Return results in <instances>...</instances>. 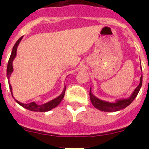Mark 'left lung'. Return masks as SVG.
Instances as JSON below:
<instances>
[{
    "label": "left lung",
    "mask_w": 149,
    "mask_h": 149,
    "mask_svg": "<svg viewBox=\"0 0 149 149\" xmlns=\"http://www.w3.org/2000/svg\"><path fill=\"white\" fill-rule=\"evenodd\" d=\"M142 83H143V74H142L141 77H140V83L138 85L137 87L135 89L132 95L127 99H122L119 101H117L116 103H110V102H107V101H101V100L98 99L96 97H95L92 93H91V89L89 91V96H90V100L92 104L95 108L98 109V110H101V111L104 112H116L119 111V110H122V109L125 108L128 106L129 104H131V102L135 99L136 95L139 93V91L142 86Z\"/></svg>",
    "instance_id": "obj_1"
}]
</instances>
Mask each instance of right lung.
I'll return each mask as SVG.
<instances>
[{
    "label": "right lung",
    "instance_id": "add662e5",
    "mask_svg": "<svg viewBox=\"0 0 149 149\" xmlns=\"http://www.w3.org/2000/svg\"><path fill=\"white\" fill-rule=\"evenodd\" d=\"M22 37H20L18 39V40L17 41L16 43L15 44L14 47L13 48V51H12V53L11 55H10V57L9 59V61H8V65H7V70H6V75H7V78L10 79V76L11 74V73L13 72V61L14 60V58L16 56V50H17V47H18V44L19 42H21L22 40ZM9 86H10V91H11V93H12V95H13V93H12V86L10 84H9ZM65 89H66V86H65L64 89L63 91V93L60 95V96H58L57 98H56L55 99L52 100V101H49L48 103L44 104H42V105H38L35 103V102H31L30 104H23V103H21L19 102L18 101H17L16 99H15V101H16L17 103L19 104L21 106H22L24 108L27 109V110H32V111H39V112H46V111H48V110H51V109L54 108L56 107L61 102V101L63 100V97L65 95Z\"/></svg>",
    "mask_w": 149,
    "mask_h": 149
}]
</instances>
